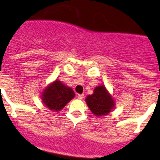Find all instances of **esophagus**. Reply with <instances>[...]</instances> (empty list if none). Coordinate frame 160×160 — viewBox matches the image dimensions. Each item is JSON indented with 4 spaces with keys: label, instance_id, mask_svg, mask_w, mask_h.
Segmentation results:
<instances>
[{
    "label": "esophagus",
    "instance_id": "34e87169",
    "mask_svg": "<svg viewBox=\"0 0 160 160\" xmlns=\"http://www.w3.org/2000/svg\"><path fill=\"white\" fill-rule=\"evenodd\" d=\"M83 97H84V95H83V94H82V95L78 94V95H77V98H78L79 99H83Z\"/></svg>",
    "mask_w": 160,
    "mask_h": 160
}]
</instances>
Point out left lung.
Instances as JSON below:
<instances>
[{"instance_id":"left-lung-1","label":"left lung","mask_w":160,"mask_h":160,"mask_svg":"<svg viewBox=\"0 0 160 160\" xmlns=\"http://www.w3.org/2000/svg\"><path fill=\"white\" fill-rule=\"evenodd\" d=\"M85 101L92 114L97 117L107 115L115 107L114 99L104 85L95 88L93 94L88 95Z\"/></svg>"}]
</instances>
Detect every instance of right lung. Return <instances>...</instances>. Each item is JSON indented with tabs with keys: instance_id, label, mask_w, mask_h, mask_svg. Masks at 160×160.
Listing matches in <instances>:
<instances>
[{
	"instance_id": "right-lung-1",
	"label": "right lung",
	"mask_w": 160,
	"mask_h": 160,
	"mask_svg": "<svg viewBox=\"0 0 160 160\" xmlns=\"http://www.w3.org/2000/svg\"><path fill=\"white\" fill-rule=\"evenodd\" d=\"M74 97L75 93L71 88L56 80L42 91L41 99L47 108L58 112L62 110Z\"/></svg>"
}]
</instances>
